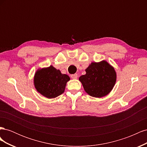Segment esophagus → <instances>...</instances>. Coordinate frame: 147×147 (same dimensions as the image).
<instances>
[{
	"label": "esophagus",
	"instance_id": "obj_1",
	"mask_svg": "<svg viewBox=\"0 0 147 147\" xmlns=\"http://www.w3.org/2000/svg\"><path fill=\"white\" fill-rule=\"evenodd\" d=\"M70 77L72 79H77V77H78V75L77 74H73V75H71Z\"/></svg>",
	"mask_w": 147,
	"mask_h": 147
}]
</instances>
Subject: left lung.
Listing matches in <instances>:
<instances>
[{"label": "left lung", "instance_id": "obj_1", "mask_svg": "<svg viewBox=\"0 0 147 147\" xmlns=\"http://www.w3.org/2000/svg\"><path fill=\"white\" fill-rule=\"evenodd\" d=\"M86 74L80 77L84 91L92 97H104L113 90L117 81L113 67L105 60L91 63L85 69Z\"/></svg>", "mask_w": 147, "mask_h": 147}]
</instances>
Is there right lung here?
<instances>
[{
  "instance_id": "right-lung-1",
  "label": "right lung",
  "mask_w": 147,
  "mask_h": 147,
  "mask_svg": "<svg viewBox=\"0 0 147 147\" xmlns=\"http://www.w3.org/2000/svg\"><path fill=\"white\" fill-rule=\"evenodd\" d=\"M70 79L67 75L63 74L59 70L50 65L38 69L34 77V84L41 95L53 99L63 94Z\"/></svg>"
}]
</instances>
